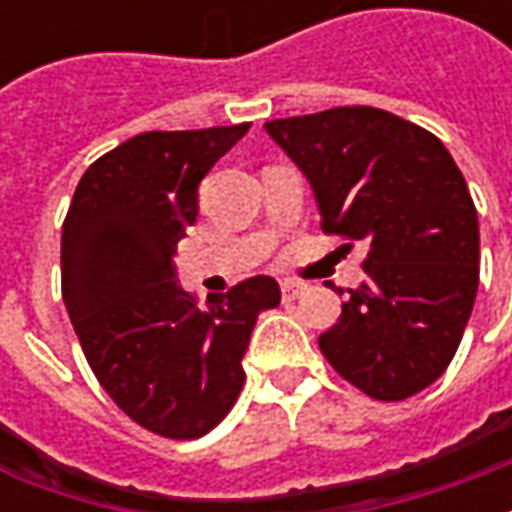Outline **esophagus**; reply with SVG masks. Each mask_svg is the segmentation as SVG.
Listing matches in <instances>:
<instances>
[{
	"label": "esophagus",
	"instance_id": "34e87169",
	"mask_svg": "<svg viewBox=\"0 0 512 512\" xmlns=\"http://www.w3.org/2000/svg\"><path fill=\"white\" fill-rule=\"evenodd\" d=\"M304 290H307V285H304V282H296V279H285V282H282V299H285V301L299 299V296H304Z\"/></svg>",
	"mask_w": 512,
	"mask_h": 512
}]
</instances>
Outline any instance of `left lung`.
I'll list each match as a JSON object with an SVG mask.
<instances>
[{
  "mask_svg": "<svg viewBox=\"0 0 512 512\" xmlns=\"http://www.w3.org/2000/svg\"><path fill=\"white\" fill-rule=\"evenodd\" d=\"M266 131L310 180L323 233L367 244V277L318 337L323 356L376 400L417 395L452 362L480 282L461 169L430 131L373 106L271 120Z\"/></svg>",
  "mask_w": 512,
  "mask_h": 512,
  "instance_id": "left-lung-1",
  "label": "left lung"
}]
</instances>
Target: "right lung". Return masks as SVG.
Listing matches in <instances>:
<instances>
[{
  "mask_svg": "<svg viewBox=\"0 0 512 512\" xmlns=\"http://www.w3.org/2000/svg\"><path fill=\"white\" fill-rule=\"evenodd\" d=\"M249 131H147L109 150L76 186L62 224V299L95 378L142 428L200 439L244 386L271 277L238 282L200 310L178 285V241L197 222L202 178Z\"/></svg>",
  "mask_w": 512,
  "mask_h": 512,
  "instance_id": "obj_1",
  "label": "right lung"
}]
</instances>
